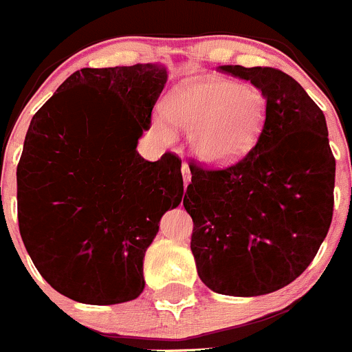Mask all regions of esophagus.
<instances>
[{"mask_svg": "<svg viewBox=\"0 0 352 352\" xmlns=\"http://www.w3.org/2000/svg\"><path fill=\"white\" fill-rule=\"evenodd\" d=\"M182 177H184V184H186V186H189V182H190V170H189V165H186V163H184V165H182Z\"/></svg>", "mask_w": 352, "mask_h": 352, "instance_id": "esophagus-1", "label": "esophagus"}]
</instances>
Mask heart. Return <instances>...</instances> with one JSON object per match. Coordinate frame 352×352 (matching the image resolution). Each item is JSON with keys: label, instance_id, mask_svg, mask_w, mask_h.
I'll list each match as a JSON object with an SVG mask.
<instances>
[{"label": "heart", "instance_id": "heart-1", "mask_svg": "<svg viewBox=\"0 0 352 352\" xmlns=\"http://www.w3.org/2000/svg\"><path fill=\"white\" fill-rule=\"evenodd\" d=\"M165 115L190 138L192 151L208 165H230L258 135L265 100L258 87L223 77L194 78L166 98ZM153 132L162 142L175 138L165 118H156Z\"/></svg>", "mask_w": 352, "mask_h": 352}]
</instances>
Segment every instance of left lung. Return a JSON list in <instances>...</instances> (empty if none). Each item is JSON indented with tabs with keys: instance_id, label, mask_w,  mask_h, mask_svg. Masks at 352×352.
Instances as JSON below:
<instances>
[{
	"instance_id": "1",
	"label": "left lung",
	"mask_w": 352,
	"mask_h": 352,
	"mask_svg": "<svg viewBox=\"0 0 352 352\" xmlns=\"http://www.w3.org/2000/svg\"><path fill=\"white\" fill-rule=\"evenodd\" d=\"M220 70L261 91L265 120L235 165L190 168L184 208L203 284L251 298L289 285L316 256L332 221L336 158L325 115L291 75L272 67Z\"/></svg>"
}]
</instances>
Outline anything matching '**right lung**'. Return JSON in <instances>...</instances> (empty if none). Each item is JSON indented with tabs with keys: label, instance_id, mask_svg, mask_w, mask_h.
I'll use <instances>...</instances> for the list:
<instances>
[{
	"label": "right lung",
	"instance_id": "add662e5",
	"mask_svg": "<svg viewBox=\"0 0 352 352\" xmlns=\"http://www.w3.org/2000/svg\"><path fill=\"white\" fill-rule=\"evenodd\" d=\"M165 84L158 63L82 68L30 120L16 166L20 235L44 280L74 301L138 298L146 249L182 201V162L135 149Z\"/></svg>",
	"mask_w": 352,
	"mask_h": 352
}]
</instances>
